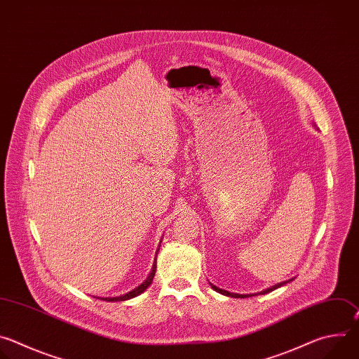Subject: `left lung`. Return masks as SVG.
Listing matches in <instances>:
<instances>
[{
  "label": "left lung",
  "instance_id": "obj_1",
  "mask_svg": "<svg viewBox=\"0 0 359 359\" xmlns=\"http://www.w3.org/2000/svg\"><path fill=\"white\" fill-rule=\"evenodd\" d=\"M292 280H294V278L287 280V281H283V283H278V284H276V285H273V287H270V288H266V290H263V291H260V292H257V294H267V292H271V291H274V290L283 287L284 284H287V283H290V281H292ZM210 285H212V288H213L215 291H217V292H220V294H223V295H227V297H233V298H247V297H251V295H257V294H237V292H230V291H226V290H222V288L213 285L212 283H210Z\"/></svg>",
  "mask_w": 359,
  "mask_h": 359
}]
</instances>
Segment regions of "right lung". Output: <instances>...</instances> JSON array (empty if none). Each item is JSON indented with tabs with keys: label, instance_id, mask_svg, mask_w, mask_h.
Here are the masks:
<instances>
[{
	"label": "right lung",
	"instance_id": "obj_1",
	"mask_svg": "<svg viewBox=\"0 0 359 359\" xmlns=\"http://www.w3.org/2000/svg\"><path fill=\"white\" fill-rule=\"evenodd\" d=\"M161 243H162V241H161ZM158 251H159V248H158ZM158 251H156V255H158ZM155 273H156V259H155V263H153L151 271L149 273L147 278H146L140 285H137L136 288H133L132 291H129V292H126V294H122V295H118V297H96V298L104 299V301H111V302H114V301H126V299L135 298V297L140 295L143 291L147 290V287H149V285L151 284V281H153V277H155Z\"/></svg>",
	"mask_w": 359,
	"mask_h": 359
}]
</instances>
